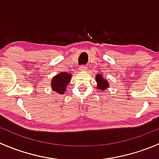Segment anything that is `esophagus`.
Wrapping results in <instances>:
<instances>
[{"instance_id": "obj_1", "label": "esophagus", "mask_w": 159, "mask_h": 159, "mask_svg": "<svg viewBox=\"0 0 159 159\" xmlns=\"http://www.w3.org/2000/svg\"><path fill=\"white\" fill-rule=\"evenodd\" d=\"M87 66H80L79 69L81 70H87Z\"/></svg>"}]
</instances>
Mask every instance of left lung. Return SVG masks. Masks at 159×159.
<instances>
[{"label":"left lung","mask_w":159,"mask_h":159,"mask_svg":"<svg viewBox=\"0 0 159 159\" xmlns=\"http://www.w3.org/2000/svg\"><path fill=\"white\" fill-rule=\"evenodd\" d=\"M96 81L98 82V88L101 90H105L108 88V83L106 80L102 76V75H98L96 76Z\"/></svg>","instance_id":"8db88e82"}]
</instances>
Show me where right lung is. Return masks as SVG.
I'll list each match as a JSON object with an SVG mask.
<instances>
[{"mask_svg":"<svg viewBox=\"0 0 159 159\" xmlns=\"http://www.w3.org/2000/svg\"><path fill=\"white\" fill-rule=\"evenodd\" d=\"M70 74H67L65 72H61L59 75H56L53 78L51 81V88L55 92L59 94H63L66 90V87L70 81Z\"/></svg>","mask_w":159,"mask_h":159,"instance_id":"1","label":"right lung"}]
</instances>
